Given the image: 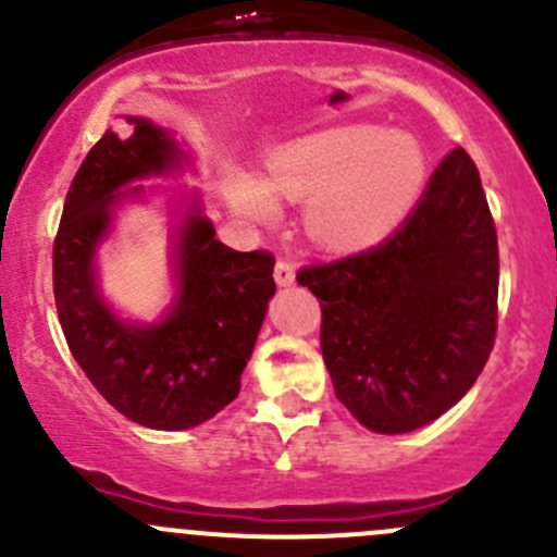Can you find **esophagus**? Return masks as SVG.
<instances>
[{"mask_svg":"<svg viewBox=\"0 0 557 557\" xmlns=\"http://www.w3.org/2000/svg\"><path fill=\"white\" fill-rule=\"evenodd\" d=\"M274 280H277V285H290L296 280V267L288 258H277V263H274Z\"/></svg>","mask_w":557,"mask_h":557,"instance_id":"1","label":"esophagus"}]
</instances>
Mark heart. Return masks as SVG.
Segmentation results:
<instances>
[{
	"label": "heart",
	"mask_w": 557,
	"mask_h": 557,
	"mask_svg": "<svg viewBox=\"0 0 557 557\" xmlns=\"http://www.w3.org/2000/svg\"><path fill=\"white\" fill-rule=\"evenodd\" d=\"M423 183L418 145L377 126H339L280 148L267 180L234 174L228 199L245 218L269 223L277 199H310L307 226L331 247H361L385 237L412 207Z\"/></svg>",
	"instance_id": "heart-1"
}]
</instances>
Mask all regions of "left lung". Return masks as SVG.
Returning a JSON list of instances; mask_svg holds the SVG:
<instances>
[{"label":"left lung","instance_id":"1","mask_svg":"<svg viewBox=\"0 0 557 557\" xmlns=\"http://www.w3.org/2000/svg\"><path fill=\"white\" fill-rule=\"evenodd\" d=\"M296 280L320 299L323 361L358 423L407 434L445 414L498 329L496 223L474 161L450 150L391 237Z\"/></svg>","mask_w":557,"mask_h":557}]
</instances>
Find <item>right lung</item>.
I'll use <instances>...</instances> for the list:
<instances>
[{"instance_id": "right-lung-1", "label": "right lung", "mask_w": 557, "mask_h": 557, "mask_svg": "<svg viewBox=\"0 0 557 557\" xmlns=\"http://www.w3.org/2000/svg\"><path fill=\"white\" fill-rule=\"evenodd\" d=\"M132 132L102 134L66 190L53 239V296L66 345L94 387L128 420L183 431L232 404L274 296V256L239 252L215 239L207 218L180 228V294L159 325H126L97 294L94 247L110 226L121 185L177 161L170 137L145 117Z\"/></svg>"}]
</instances>
